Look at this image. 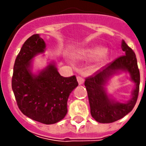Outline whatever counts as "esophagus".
I'll list each match as a JSON object with an SVG mask.
<instances>
[{
  "mask_svg": "<svg viewBox=\"0 0 146 146\" xmlns=\"http://www.w3.org/2000/svg\"><path fill=\"white\" fill-rule=\"evenodd\" d=\"M77 81L79 83V84H82L84 83V79L81 76H77Z\"/></svg>",
  "mask_w": 146,
  "mask_h": 146,
  "instance_id": "esophagus-1",
  "label": "esophagus"
}]
</instances>
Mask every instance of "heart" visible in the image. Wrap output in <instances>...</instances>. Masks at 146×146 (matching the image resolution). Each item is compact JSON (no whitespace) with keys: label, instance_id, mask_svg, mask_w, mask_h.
I'll use <instances>...</instances> for the list:
<instances>
[{"label":"heart","instance_id":"b5f03b06","mask_svg":"<svg viewBox=\"0 0 146 146\" xmlns=\"http://www.w3.org/2000/svg\"><path fill=\"white\" fill-rule=\"evenodd\" d=\"M99 62H103L107 58V53L104 51L102 48L99 47H94V48H83L79 50L76 53V57L78 59H89L96 57Z\"/></svg>","mask_w":146,"mask_h":146}]
</instances>
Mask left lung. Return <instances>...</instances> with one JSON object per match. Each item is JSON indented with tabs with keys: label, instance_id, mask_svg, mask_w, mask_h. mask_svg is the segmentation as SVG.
Listing matches in <instances>:
<instances>
[{
	"label": "left lung",
	"instance_id": "obj_1",
	"mask_svg": "<svg viewBox=\"0 0 146 146\" xmlns=\"http://www.w3.org/2000/svg\"><path fill=\"white\" fill-rule=\"evenodd\" d=\"M122 49L125 55L120 56L101 69L93 76L85 79L90 105L91 115L96 121L102 123H109L119 120L132 111L137 101L140 86V71L138 69L136 54L124 40L122 42ZM118 70L127 71L136 87L132 94V98L127 103H117L110 98L104 89L106 81Z\"/></svg>",
	"mask_w": 146,
	"mask_h": 146
}]
</instances>
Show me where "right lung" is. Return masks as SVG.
<instances>
[{
  "instance_id": "add662e5",
  "label": "right lung",
  "mask_w": 146,
  "mask_h": 146,
  "mask_svg": "<svg viewBox=\"0 0 146 146\" xmlns=\"http://www.w3.org/2000/svg\"><path fill=\"white\" fill-rule=\"evenodd\" d=\"M44 48L45 43L39 34L24 42L14 62L12 89L23 115L44 124H53L66 115L67 100L78 82L76 76H61L53 63L39 75H33L30 70L31 59Z\"/></svg>"
}]
</instances>
